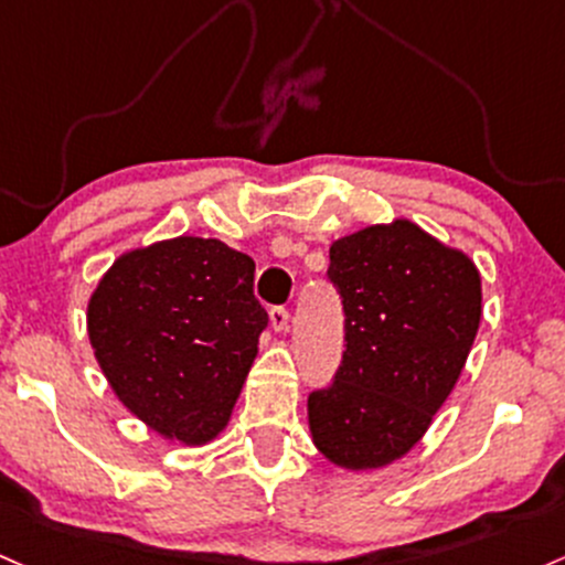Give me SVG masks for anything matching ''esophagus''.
Returning a JSON list of instances; mask_svg holds the SVG:
<instances>
[{"instance_id": "esophagus-1", "label": "esophagus", "mask_w": 565, "mask_h": 565, "mask_svg": "<svg viewBox=\"0 0 565 565\" xmlns=\"http://www.w3.org/2000/svg\"><path fill=\"white\" fill-rule=\"evenodd\" d=\"M270 327L276 332H287V327H289L287 308H270Z\"/></svg>"}]
</instances>
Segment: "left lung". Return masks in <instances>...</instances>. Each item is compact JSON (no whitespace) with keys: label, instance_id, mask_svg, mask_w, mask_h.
Segmentation results:
<instances>
[{"label":"left lung","instance_id":"8db88e82","mask_svg":"<svg viewBox=\"0 0 565 565\" xmlns=\"http://www.w3.org/2000/svg\"><path fill=\"white\" fill-rule=\"evenodd\" d=\"M345 351L334 383L308 396L321 456L349 472L399 461L454 392L482 319L475 259L396 216L330 246Z\"/></svg>","mask_w":565,"mask_h":565}]
</instances>
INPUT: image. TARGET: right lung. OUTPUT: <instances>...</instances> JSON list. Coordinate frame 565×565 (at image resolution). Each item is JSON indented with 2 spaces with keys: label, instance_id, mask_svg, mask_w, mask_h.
I'll return each instance as SVG.
<instances>
[{
  "label": "right lung",
  "instance_id": "add662e5",
  "mask_svg": "<svg viewBox=\"0 0 565 565\" xmlns=\"http://www.w3.org/2000/svg\"><path fill=\"white\" fill-rule=\"evenodd\" d=\"M85 319L120 405L188 448L227 426L268 327L254 300V259L198 235L122 252L98 278Z\"/></svg>",
  "mask_w": 565,
  "mask_h": 565
}]
</instances>
